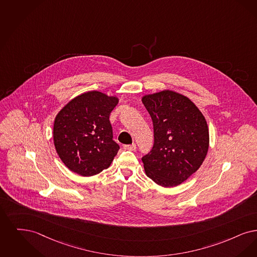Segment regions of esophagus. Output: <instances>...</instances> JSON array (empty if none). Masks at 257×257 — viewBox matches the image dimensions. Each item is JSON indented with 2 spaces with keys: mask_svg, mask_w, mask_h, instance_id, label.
<instances>
[{
  "mask_svg": "<svg viewBox=\"0 0 257 257\" xmlns=\"http://www.w3.org/2000/svg\"><path fill=\"white\" fill-rule=\"evenodd\" d=\"M123 149L127 151H135L136 150V145L132 144V145H123Z\"/></svg>",
  "mask_w": 257,
  "mask_h": 257,
  "instance_id": "34e87169",
  "label": "esophagus"
}]
</instances>
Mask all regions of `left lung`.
I'll return each mask as SVG.
<instances>
[{
	"mask_svg": "<svg viewBox=\"0 0 257 257\" xmlns=\"http://www.w3.org/2000/svg\"><path fill=\"white\" fill-rule=\"evenodd\" d=\"M155 143L142 157L146 175L158 185L174 187L201 167L209 147L204 116L189 98L171 90L145 95Z\"/></svg>",
	"mask_w": 257,
	"mask_h": 257,
	"instance_id": "1",
	"label": "left lung"
}]
</instances>
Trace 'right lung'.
<instances>
[{
	"label": "right lung",
	"mask_w": 257,
	"mask_h": 257,
	"mask_svg": "<svg viewBox=\"0 0 257 257\" xmlns=\"http://www.w3.org/2000/svg\"><path fill=\"white\" fill-rule=\"evenodd\" d=\"M117 97L89 91L70 100L57 113L54 144L65 166L82 177H91L110 166L120 147L113 141L109 115Z\"/></svg>",
	"instance_id": "add662e5"
}]
</instances>
